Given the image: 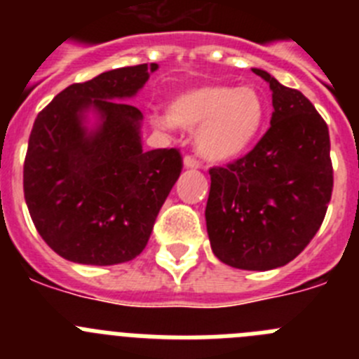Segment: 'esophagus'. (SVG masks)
<instances>
[{
	"instance_id": "34e87169",
	"label": "esophagus",
	"mask_w": 359,
	"mask_h": 359,
	"mask_svg": "<svg viewBox=\"0 0 359 359\" xmlns=\"http://www.w3.org/2000/svg\"><path fill=\"white\" fill-rule=\"evenodd\" d=\"M183 165H185L187 169H198L199 165V160L196 156H192V154H187L185 158H183Z\"/></svg>"
}]
</instances>
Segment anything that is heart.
Here are the masks:
<instances>
[{"label":"heart","mask_w":359,"mask_h":359,"mask_svg":"<svg viewBox=\"0 0 359 359\" xmlns=\"http://www.w3.org/2000/svg\"><path fill=\"white\" fill-rule=\"evenodd\" d=\"M174 126L199 129L198 149L212 161L243 154L266 122L268 107L253 88L205 84L177 93L167 107Z\"/></svg>","instance_id":"obj_1"}]
</instances>
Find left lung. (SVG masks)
Segmentation results:
<instances>
[{"label": "left lung", "mask_w": 359, "mask_h": 359, "mask_svg": "<svg viewBox=\"0 0 359 359\" xmlns=\"http://www.w3.org/2000/svg\"><path fill=\"white\" fill-rule=\"evenodd\" d=\"M273 98L271 126L244 156L212 167L207 230L219 261L266 271L291 262L315 237L332 194L325 120L298 90L264 69Z\"/></svg>", "instance_id": "1"}]
</instances>
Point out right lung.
<instances>
[{
  "label": "right lung",
  "instance_id": "right-lung-1",
  "mask_svg": "<svg viewBox=\"0 0 359 359\" xmlns=\"http://www.w3.org/2000/svg\"><path fill=\"white\" fill-rule=\"evenodd\" d=\"M156 68L126 66L75 82L34 122L25 201L44 243L68 261L111 266L140 255L182 174L180 149H142V113L123 102ZM90 107L103 122L88 135L81 113Z\"/></svg>",
  "mask_w": 359,
  "mask_h": 359
}]
</instances>
